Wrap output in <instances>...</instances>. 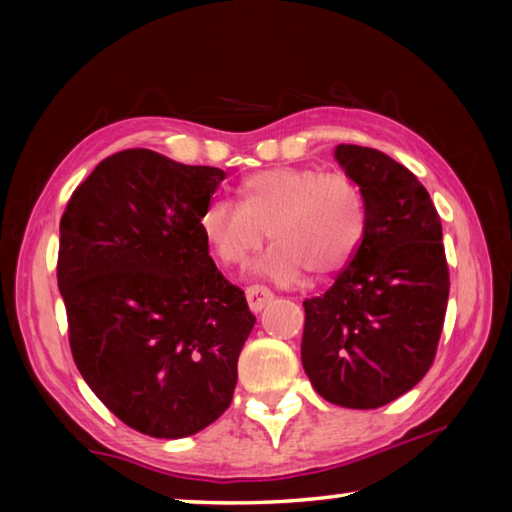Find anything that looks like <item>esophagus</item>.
<instances>
[{
	"label": "esophagus",
	"mask_w": 512,
	"mask_h": 512,
	"mask_svg": "<svg viewBox=\"0 0 512 512\" xmlns=\"http://www.w3.org/2000/svg\"><path fill=\"white\" fill-rule=\"evenodd\" d=\"M246 298H248L250 311H255V314H257V311H262L275 296H273L271 289L264 287V284H253V287L246 289Z\"/></svg>",
	"instance_id": "34e87169"
}]
</instances>
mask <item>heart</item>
Segmentation results:
<instances>
[{
    "label": "heart",
    "mask_w": 512,
    "mask_h": 512,
    "mask_svg": "<svg viewBox=\"0 0 512 512\" xmlns=\"http://www.w3.org/2000/svg\"><path fill=\"white\" fill-rule=\"evenodd\" d=\"M241 203L212 201L198 228L221 264L244 266L271 232L275 244L257 271L275 282H296L309 268L332 275L352 262L366 235L361 187L348 173L316 167H273L239 185Z\"/></svg>",
    "instance_id": "1"
}]
</instances>
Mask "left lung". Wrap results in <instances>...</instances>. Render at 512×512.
Segmentation results:
<instances>
[{"mask_svg":"<svg viewBox=\"0 0 512 512\" xmlns=\"http://www.w3.org/2000/svg\"><path fill=\"white\" fill-rule=\"evenodd\" d=\"M334 158L361 187L368 225L332 287L302 302V366L327 402L377 409L411 391L436 357L449 298L443 225L404 164L354 144Z\"/></svg>","mask_w":512,"mask_h":512,"instance_id":"obj_1","label":"left lung"}]
</instances>
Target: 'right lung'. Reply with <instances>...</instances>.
<instances>
[{
    "instance_id": "right-lung-1",
    "label": "right lung",
    "mask_w": 512,
    "mask_h": 512,
    "mask_svg": "<svg viewBox=\"0 0 512 512\" xmlns=\"http://www.w3.org/2000/svg\"><path fill=\"white\" fill-rule=\"evenodd\" d=\"M225 173L149 149L97 164L60 219L58 289L92 393L153 438L228 409L255 316L210 257L198 219Z\"/></svg>"
}]
</instances>
